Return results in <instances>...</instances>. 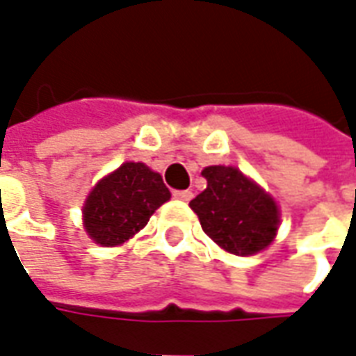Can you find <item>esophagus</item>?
I'll return each instance as SVG.
<instances>
[{"mask_svg": "<svg viewBox=\"0 0 356 356\" xmlns=\"http://www.w3.org/2000/svg\"><path fill=\"white\" fill-rule=\"evenodd\" d=\"M172 195H175L176 199H180V201H191V197H193V193H191L189 189H176Z\"/></svg>", "mask_w": 356, "mask_h": 356, "instance_id": "esophagus-1", "label": "esophagus"}]
</instances>
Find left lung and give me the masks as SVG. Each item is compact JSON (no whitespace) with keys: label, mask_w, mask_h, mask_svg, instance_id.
<instances>
[{"label":"left lung","mask_w":356,"mask_h":356,"mask_svg":"<svg viewBox=\"0 0 356 356\" xmlns=\"http://www.w3.org/2000/svg\"><path fill=\"white\" fill-rule=\"evenodd\" d=\"M203 176L207 189L189 203L203 232L237 256L264 250L279 227L273 199L235 167H207Z\"/></svg>","instance_id":"obj_1"}]
</instances>
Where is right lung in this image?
<instances>
[{
  "label": "right lung",
  "instance_id": "add662e5",
  "mask_svg": "<svg viewBox=\"0 0 356 356\" xmlns=\"http://www.w3.org/2000/svg\"><path fill=\"white\" fill-rule=\"evenodd\" d=\"M170 199L163 178L144 163H124L96 184L83 207L85 229L102 246L121 245Z\"/></svg>",
  "mask_w": 356,
  "mask_h": 356
}]
</instances>
